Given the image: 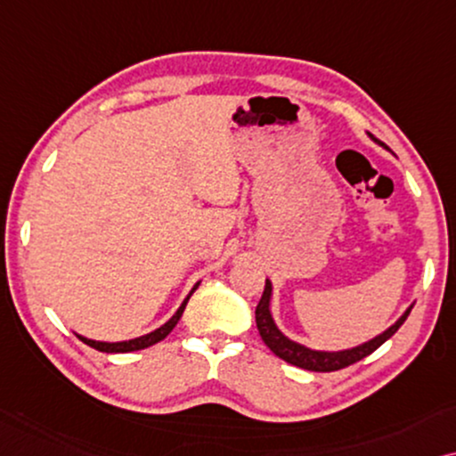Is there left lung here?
<instances>
[{
	"mask_svg": "<svg viewBox=\"0 0 456 456\" xmlns=\"http://www.w3.org/2000/svg\"><path fill=\"white\" fill-rule=\"evenodd\" d=\"M375 142H378V139H375ZM378 143H381V142H378ZM381 145H384V143H381ZM384 148H386V145H384ZM269 300H271V281H266L265 291H263V298H260L258 306H256V327L260 331V338H263V342L269 346L271 352H275L279 359L289 362V365L306 369V371H319V373L338 371V369L354 365V362L365 359V356H369L371 352L378 350L379 346L386 342V339H390L394 333L400 330V325L404 323L406 317H409V313H411V308H409V311H406L403 317H400L396 323L390 327V330L384 331L378 338H373L371 342L356 346V348L344 350V352H317V350L305 348V346L291 342V339L285 338L283 333L277 330L275 323H273V317H271V311H269Z\"/></svg>",
	"mask_w": 456,
	"mask_h": 456,
	"instance_id": "obj_1",
	"label": "left lung"
}]
</instances>
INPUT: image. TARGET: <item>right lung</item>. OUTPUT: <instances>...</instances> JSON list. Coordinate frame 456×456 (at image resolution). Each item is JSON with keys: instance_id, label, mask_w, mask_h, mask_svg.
<instances>
[{"instance_id": "1", "label": "right lung", "mask_w": 456, "mask_h": 456, "mask_svg": "<svg viewBox=\"0 0 456 456\" xmlns=\"http://www.w3.org/2000/svg\"><path fill=\"white\" fill-rule=\"evenodd\" d=\"M198 285H200V283L193 285V289L190 291V296L193 294V291L198 289ZM190 296H187V298L183 300V305L179 306V311L173 314L171 321H167L165 325L158 327L156 331L148 333V336L129 339V342H117V344L95 342V339H87V338H83V336H78V339H81V342H85L87 346H91V348L100 350V352H135V350H143V348H148V346H154V344H158V342H162V339H165V338L168 336V333H171V331L175 330V325L179 323L181 314H183V311H185V305H187V300H190Z\"/></svg>"}]
</instances>
